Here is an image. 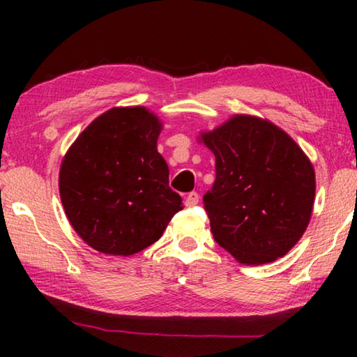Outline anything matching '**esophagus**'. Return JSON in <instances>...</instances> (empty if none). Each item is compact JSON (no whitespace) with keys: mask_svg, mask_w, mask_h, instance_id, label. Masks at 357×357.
Listing matches in <instances>:
<instances>
[{"mask_svg":"<svg viewBox=\"0 0 357 357\" xmlns=\"http://www.w3.org/2000/svg\"><path fill=\"white\" fill-rule=\"evenodd\" d=\"M198 200H200L198 193L197 192H190L189 195H187V198H185V206H189V208L195 206V204H198Z\"/></svg>","mask_w":357,"mask_h":357,"instance_id":"34e87169","label":"esophagus"}]
</instances>
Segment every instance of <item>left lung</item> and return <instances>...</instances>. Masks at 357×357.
<instances>
[{
    "instance_id": "obj_1",
    "label": "left lung",
    "mask_w": 357,
    "mask_h": 357,
    "mask_svg": "<svg viewBox=\"0 0 357 357\" xmlns=\"http://www.w3.org/2000/svg\"><path fill=\"white\" fill-rule=\"evenodd\" d=\"M200 142L215 155V183L203 197L215 243L243 264L287 255L315 202L309 157L285 130L250 114L202 132Z\"/></svg>"
}]
</instances>
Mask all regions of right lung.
<instances>
[{
  "mask_svg": "<svg viewBox=\"0 0 357 357\" xmlns=\"http://www.w3.org/2000/svg\"><path fill=\"white\" fill-rule=\"evenodd\" d=\"M162 123L144 107L102 113L68 149L59 197L72 228L94 250L129 257L165 231L183 209L157 153Z\"/></svg>",
  "mask_w": 357,
  "mask_h": 357,
  "instance_id": "add662e5",
  "label": "right lung"
}]
</instances>
